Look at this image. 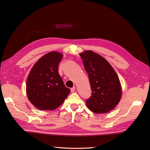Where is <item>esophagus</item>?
<instances>
[{"label": "esophagus", "mask_w": 150, "mask_h": 150, "mask_svg": "<svg viewBox=\"0 0 150 150\" xmlns=\"http://www.w3.org/2000/svg\"><path fill=\"white\" fill-rule=\"evenodd\" d=\"M75 89H76V87L74 86L73 87H72L71 89H70V91H71V93H74V91H75Z\"/></svg>", "instance_id": "1"}]
</instances>
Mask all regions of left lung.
Returning a JSON list of instances; mask_svg holds the SVG:
<instances>
[{
    "label": "left lung",
    "instance_id": "obj_1",
    "mask_svg": "<svg viewBox=\"0 0 150 150\" xmlns=\"http://www.w3.org/2000/svg\"><path fill=\"white\" fill-rule=\"evenodd\" d=\"M80 57L89 76L92 91L86 104L94 113H107L114 109L121 98L120 79L110 64L101 55L85 51Z\"/></svg>",
    "mask_w": 150,
    "mask_h": 150
}]
</instances>
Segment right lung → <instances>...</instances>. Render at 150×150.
<instances>
[{"mask_svg":"<svg viewBox=\"0 0 150 150\" xmlns=\"http://www.w3.org/2000/svg\"><path fill=\"white\" fill-rule=\"evenodd\" d=\"M63 55L51 52L35 64L28 76L26 91L36 108L53 110L61 105L70 92L59 74L58 66Z\"/></svg>","mask_w":150,"mask_h":150,"instance_id":"obj_1","label":"right lung"}]
</instances>
